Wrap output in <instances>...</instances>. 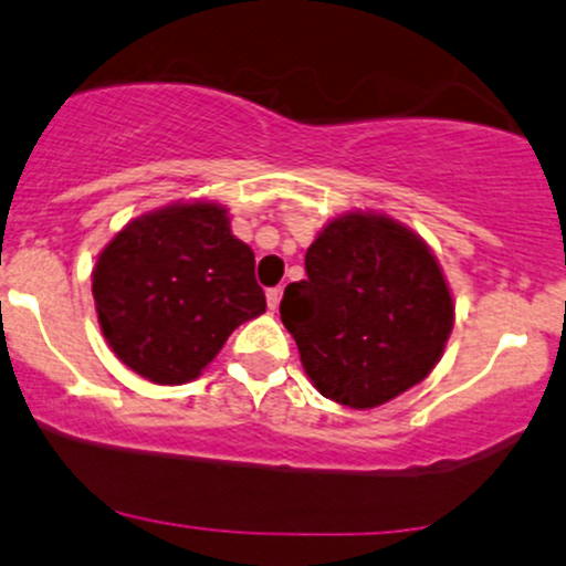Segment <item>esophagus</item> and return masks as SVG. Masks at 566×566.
<instances>
[{
  "label": "esophagus",
  "instance_id": "34e87169",
  "mask_svg": "<svg viewBox=\"0 0 566 566\" xmlns=\"http://www.w3.org/2000/svg\"><path fill=\"white\" fill-rule=\"evenodd\" d=\"M265 301H268V308H271V312H276L279 301H282V287H271V290H268Z\"/></svg>",
  "mask_w": 566,
  "mask_h": 566
}]
</instances>
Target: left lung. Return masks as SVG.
<instances>
[{
    "label": "left lung",
    "mask_w": 566,
    "mask_h": 566,
    "mask_svg": "<svg viewBox=\"0 0 566 566\" xmlns=\"http://www.w3.org/2000/svg\"><path fill=\"white\" fill-rule=\"evenodd\" d=\"M279 312L314 388L349 409L382 407L423 382L455 323L437 254L379 211L333 217Z\"/></svg>",
    "instance_id": "1"
}]
</instances>
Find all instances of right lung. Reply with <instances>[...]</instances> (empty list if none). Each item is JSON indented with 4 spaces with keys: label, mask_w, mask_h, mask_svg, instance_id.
<instances>
[{
    "label": "right lung",
    "mask_w": 566,
    "mask_h": 566,
    "mask_svg": "<svg viewBox=\"0 0 566 566\" xmlns=\"http://www.w3.org/2000/svg\"><path fill=\"white\" fill-rule=\"evenodd\" d=\"M92 295L108 347L154 385L198 379L230 333L265 312L252 247L217 200H178L124 224L97 254Z\"/></svg>",
    "instance_id": "obj_1"
}]
</instances>
